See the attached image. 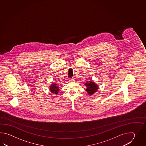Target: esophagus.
I'll list each match as a JSON object with an SVG mask.
<instances>
[{"mask_svg":"<svg viewBox=\"0 0 146 146\" xmlns=\"http://www.w3.org/2000/svg\"><path fill=\"white\" fill-rule=\"evenodd\" d=\"M74 79H70V82H74Z\"/></svg>","mask_w":146,"mask_h":146,"instance_id":"34e87169","label":"esophagus"}]
</instances>
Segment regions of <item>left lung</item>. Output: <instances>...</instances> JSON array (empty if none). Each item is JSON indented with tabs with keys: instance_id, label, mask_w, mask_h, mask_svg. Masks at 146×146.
Instances as JSON below:
<instances>
[{
	"instance_id": "8db88e82",
	"label": "left lung",
	"mask_w": 146,
	"mask_h": 146,
	"mask_svg": "<svg viewBox=\"0 0 146 146\" xmlns=\"http://www.w3.org/2000/svg\"><path fill=\"white\" fill-rule=\"evenodd\" d=\"M85 86L87 87L86 91L89 95H92L95 92H96L99 89L98 86L94 83L93 81H88L85 84Z\"/></svg>"
}]
</instances>
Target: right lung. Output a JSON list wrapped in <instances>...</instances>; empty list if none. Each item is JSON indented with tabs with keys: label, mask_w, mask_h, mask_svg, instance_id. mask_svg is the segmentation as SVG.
Instances as JSON below:
<instances>
[{
	"label": "right lung",
	"mask_w": 146,
	"mask_h": 146,
	"mask_svg": "<svg viewBox=\"0 0 146 146\" xmlns=\"http://www.w3.org/2000/svg\"><path fill=\"white\" fill-rule=\"evenodd\" d=\"M50 90L51 92L55 94H57L59 91V87L57 86V84L53 83L50 87Z\"/></svg>",
	"instance_id": "1"
}]
</instances>
